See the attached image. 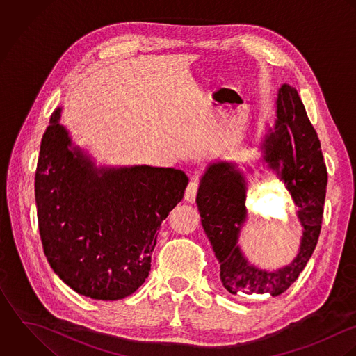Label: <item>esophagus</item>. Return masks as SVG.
Segmentation results:
<instances>
[{
    "mask_svg": "<svg viewBox=\"0 0 356 356\" xmlns=\"http://www.w3.org/2000/svg\"><path fill=\"white\" fill-rule=\"evenodd\" d=\"M198 187H200V181L198 179H191V181L188 183L187 188H186V201L188 202H195V198H197V193H198Z\"/></svg>",
    "mask_w": 356,
    "mask_h": 356,
    "instance_id": "34e87169",
    "label": "esophagus"
}]
</instances>
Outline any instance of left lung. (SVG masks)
Here are the masks:
<instances>
[{
	"instance_id": "8db88e82",
	"label": "left lung",
	"mask_w": 356,
	"mask_h": 356,
	"mask_svg": "<svg viewBox=\"0 0 356 356\" xmlns=\"http://www.w3.org/2000/svg\"><path fill=\"white\" fill-rule=\"evenodd\" d=\"M263 162L282 180L302 227L298 254L280 270L266 271L243 256L238 238L246 221V179L231 162H213L201 179L197 205L220 263V280L232 294H282L312 256L321 234L327 170L321 142L296 88L278 90L277 121L261 144Z\"/></svg>"
}]
</instances>
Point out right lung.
Segmentation results:
<instances>
[{"mask_svg":"<svg viewBox=\"0 0 356 356\" xmlns=\"http://www.w3.org/2000/svg\"><path fill=\"white\" fill-rule=\"evenodd\" d=\"M54 111L35 170V204L44 253L76 293L113 301L148 277L156 229L183 200L180 169L148 165L97 168L72 147Z\"/></svg>","mask_w":356,"mask_h":356,"instance_id":"obj_1","label":"right lung"}]
</instances>
